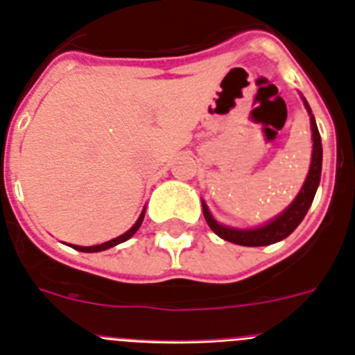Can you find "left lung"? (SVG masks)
I'll return each mask as SVG.
<instances>
[{
  "instance_id": "8db88e82",
  "label": "left lung",
  "mask_w": 355,
  "mask_h": 355,
  "mask_svg": "<svg viewBox=\"0 0 355 355\" xmlns=\"http://www.w3.org/2000/svg\"><path fill=\"white\" fill-rule=\"evenodd\" d=\"M304 106L309 112V117H311V131H313V156H311V165H309V172H307V178L304 181L302 188H300L299 196L295 197V200L284 209L281 215H277L275 218H272L268 224L259 225V227L254 229H236V227H227V225H222L213 218V215L209 213L208 206L202 200V213H205V218L208 222V225L211 227V231L215 234H218L224 240L231 241V243H236V245H245V247H263L270 245L275 241H281L284 238L290 236L293 233L297 225L304 220L307 209L311 206L313 199H315L316 188L320 184V175H322V139H320L318 128H316V121L311 114V108L307 105V101L302 97Z\"/></svg>"
}]
</instances>
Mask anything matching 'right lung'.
<instances>
[{
    "mask_svg": "<svg viewBox=\"0 0 355 355\" xmlns=\"http://www.w3.org/2000/svg\"><path fill=\"white\" fill-rule=\"evenodd\" d=\"M144 215H146V208L142 209V213H140V216H139V220L135 222V225H133V227L130 229V231H126V233H124V234H121V236L114 238V240L105 241V243H101V245H92V247L71 245V247H74V249H76V250H80V252H101V250H106V249H110V247H115V245H119V243H122V241L130 240V238L133 236V234L137 233V231H139V227H140V225H142Z\"/></svg>",
    "mask_w": 355,
    "mask_h": 355,
    "instance_id": "1",
    "label": "right lung"
}]
</instances>
